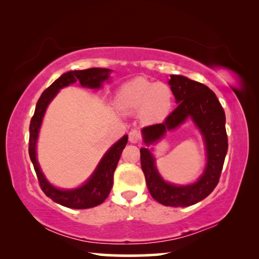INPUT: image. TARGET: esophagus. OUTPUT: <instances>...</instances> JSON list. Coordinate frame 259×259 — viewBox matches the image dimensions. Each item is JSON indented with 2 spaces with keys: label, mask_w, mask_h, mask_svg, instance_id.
I'll return each mask as SVG.
<instances>
[{
  "label": "esophagus",
  "mask_w": 259,
  "mask_h": 259,
  "mask_svg": "<svg viewBox=\"0 0 259 259\" xmlns=\"http://www.w3.org/2000/svg\"><path fill=\"white\" fill-rule=\"evenodd\" d=\"M140 140H142V138H140V134L138 133V131L135 129L131 130L129 133V142L137 144V143H140Z\"/></svg>",
  "instance_id": "obj_1"
}]
</instances>
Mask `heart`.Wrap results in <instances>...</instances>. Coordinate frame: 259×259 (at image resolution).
Segmentation results:
<instances>
[{
	"instance_id": "b5f03b06",
	"label": "heart",
	"mask_w": 259,
	"mask_h": 259,
	"mask_svg": "<svg viewBox=\"0 0 259 259\" xmlns=\"http://www.w3.org/2000/svg\"><path fill=\"white\" fill-rule=\"evenodd\" d=\"M172 99L170 87L144 77L126 82L115 96V103L122 112L140 113L145 123L164 121L172 108Z\"/></svg>"
}]
</instances>
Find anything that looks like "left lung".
Here are the masks:
<instances>
[{
	"instance_id": "obj_1",
	"label": "left lung",
	"mask_w": 259,
	"mask_h": 259,
	"mask_svg": "<svg viewBox=\"0 0 259 259\" xmlns=\"http://www.w3.org/2000/svg\"><path fill=\"white\" fill-rule=\"evenodd\" d=\"M168 83L178 106L164 122L143 128V140L147 147L140 148V162L153 199L168 207H187L207 198L219 182L229 147L225 112L213 91L202 83L183 75H170ZM187 119H191L203 135L207 163L198 181L188 186H176L160 177L148 146Z\"/></svg>"
}]
</instances>
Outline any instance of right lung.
<instances>
[{
  "label": "right lung",
  "instance_id": "obj_1",
  "mask_svg": "<svg viewBox=\"0 0 259 259\" xmlns=\"http://www.w3.org/2000/svg\"><path fill=\"white\" fill-rule=\"evenodd\" d=\"M112 71L108 68H89L83 71H69L64 73L60 77L52 83L43 91L41 97L38 98L34 115L29 124V157L34 165L35 172L40 183V186L45 194L56 203L72 209H88L103 203L111 192L113 187V176L115 171L117 162H119L122 151L128 143V136L124 135L120 140L114 144L109 150L105 153L102 160L95 169L93 175L88 178L83 185L71 190H63L49 183L43 175L36 157V143L38 133L45 116L46 111L51 100L56 97L60 89L69 84L78 82L83 88L89 89H100L105 81L109 78V73Z\"/></svg>",
  "mask_w": 259,
  "mask_h": 259
}]
</instances>
